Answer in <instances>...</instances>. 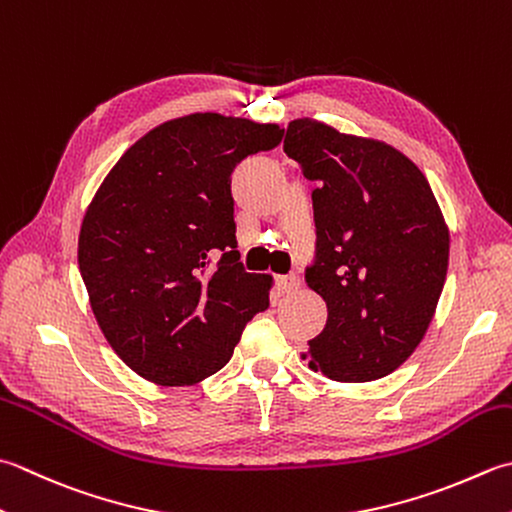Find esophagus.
<instances>
[{"instance_id":"34e87169","label":"esophagus","mask_w":512,"mask_h":512,"mask_svg":"<svg viewBox=\"0 0 512 512\" xmlns=\"http://www.w3.org/2000/svg\"><path fill=\"white\" fill-rule=\"evenodd\" d=\"M277 286L282 293H295V290L302 286V279H299V275H282L277 277Z\"/></svg>"}]
</instances>
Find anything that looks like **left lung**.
<instances>
[{
    "mask_svg": "<svg viewBox=\"0 0 512 512\" xmlns=\"http://www.w3.org/2000/svg\"><path fill=\"white\" fill-rule=\"evenodd\" d=\"M284 153L313 190L317 255L306 282L328 319L308 366L337 382H373L415 353L433 322L450 235L424 177L397 148L293 119Z\"/></svg>",
    "mask_w": 512,
    "mask_h": 512,
    "instance_id": "1",
    "label": "left lung"
}]
</instances>
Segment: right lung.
Here are the masks:
<instances>
[{
  "label": "right lung",
  "instance_id": "obj_1",
  "mask_svg": "<svg viewBox=\"0 0 512 512\" xmlns=\"http://www.w3.org/2000/svg\"><path fill=\"white\" fill-rule=\"evenodd\" d=\"M282 135L277 124L219 113L170 119L97 188L79 230V273L108 344L139 377L202 382L268 308L273 277L239 262L230 175Z\"/></svg>",
  "mask_w": 512,
  "mask_h": 512
}]
</instances>
